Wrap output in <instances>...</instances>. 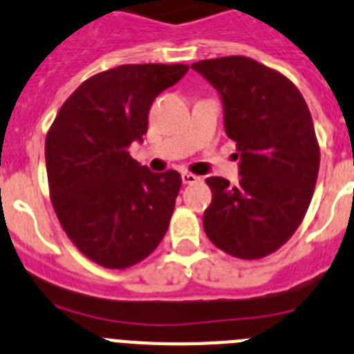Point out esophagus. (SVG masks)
Segmentation results:
<instances>
[{
    "instance_id": "esophagus-1",
    "label": "esophagus",
    "mask_w": 354,
    "mask_h": 354,
    "mask_svg": "<svg viewBox=\"0 0 354 354\" xmlns=\"http://www.w3.org/2000/svg\"><path fill=\"white\" fill-rule=\"evenodd\" d=\"M181 180H183L185 185H194L199 181V176H196L192 173H181Z\"/></svg>"
}]
</instances>
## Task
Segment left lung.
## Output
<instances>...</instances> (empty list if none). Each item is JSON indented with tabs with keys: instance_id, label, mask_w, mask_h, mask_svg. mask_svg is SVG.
<instances>
[{
	"instance_id": "8db88e82",
	"label": "left lung",
	"mask_w": 354,
	"mask_h": 354,
	"mask_svg": "<svg viewBox=\"0 0 354 354\" xmlns=\"http://www.w3.org/2000/svg\"><path fill=\"white\" fill-rule=\"evenodd\" d=\"M192 68L221 93L225 133L240 157V185L206 178V236L240 259L270 256L300 227L316 189L319 145L307 102L286 75L247 56Z\"/></svg>"
}]
</instances>
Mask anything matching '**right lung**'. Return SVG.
I'll list each match as a JSON object with an SVG mask.
<instances>
[{"instance_id": "add662e5", "label": "right lung", "mask_w": 354, "mask_h": 354, "mask_svg": "<svg viewBox=\"0 0 354 354\" xmlns=\"http://www.w3.org/2000/svg\"><path fill=\"white\" fill-rule=\"evenodd\" d=\"M187 70L181 63H142L100 72L66 98L47 132L54 212L70 241L104 268L141 263L169 227L180 173H151L129 148L148 132L157 95Z\"/></svg>"}]
</instances>
